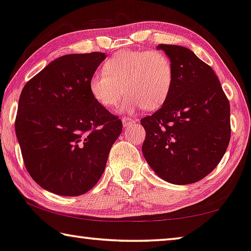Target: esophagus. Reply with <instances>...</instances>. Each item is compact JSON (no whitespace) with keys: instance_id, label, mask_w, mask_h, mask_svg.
I'll return each instance as SVG.
<instances>
[{"instance_id":"34e87169","label":"esophagus","mask_w":251,"mask_h":251,"mask_svg":"<svg viewBox=\"0 0 251 251\" xmlns=\"http://www.w3.org/2000/svg\"><path fill=\"white\" fill-rule=\"evenodd\" d=\"M133 124H135V121H134V119L129 118V117H125V118H123V126H124V127L132 126Z\"/></svg>"}]
</instances>
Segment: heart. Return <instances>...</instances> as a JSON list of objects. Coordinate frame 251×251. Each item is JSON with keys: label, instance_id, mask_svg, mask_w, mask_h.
Returning <instances> with one entry per match:
<instances>
[{"label": "heart", "instance_id": "obj_1", "mask_svg": "<svg viewBox=\"0 0 251 251\" xmlns=\"http://www.w3.org/2000/svg\"><path fill=\"white\" fill-rule=\"evenodd\" d=\"M102 70L90 76L89 91L95 101L107 109L122 101L125 89L132 97L123 109H156L173 89V64L159 50H123L108 58Z\"/></svg>", "mask_w": 251, "mask_h": 251}]
</instances>
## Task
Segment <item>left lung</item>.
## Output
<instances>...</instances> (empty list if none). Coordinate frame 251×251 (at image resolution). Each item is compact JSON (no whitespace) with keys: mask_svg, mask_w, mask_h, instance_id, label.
Wrapping results in <instances>:
<instances>
[{"mask_svg":"<svg viewBox=\"0 0 251 251\" xmlns=\"http://www.w3.org/2000/svg\"><path fill=\"white\" fill-rule=\"evenodd\" d=\"M174 69L168 99L141 119L142 152L152 170L175 185L200 181L221 161L230 142V103L218 76L188 48L159 45Z\"/></svg>","mask_w":251,"mask_h":251,"instance_id":"left-lung-1","label":"left lung"}]
</instances>
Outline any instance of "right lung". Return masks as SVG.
Masks as SVG:
<instances>
[{"instance_id":"1","label":"right lung","mask_w":251,"mask_h":251,"mask_svg":"<svg viewBox=\"0 0 251 251\" xmlns=\"http://www.w3.org/2000/svg\"><path fill=\"white\" fill-rule=\"evenodd\" d=\"M104 58L98 51L61 56L28 81L19 98L14 127L25 169L56 195L89 192L122 133L121 119L89 91Z\"/></svg>"}]
</instances>
